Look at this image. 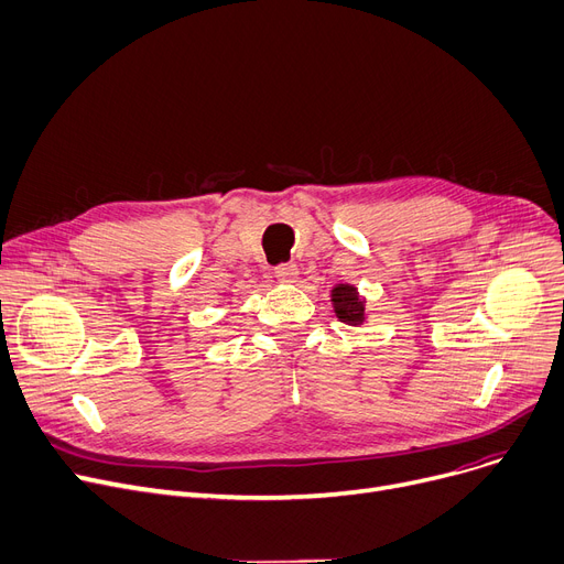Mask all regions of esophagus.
<instances>
[{"instance_id":"34e87169","label":"esophagus","mask_w":564,"mask_h":564,"mask_svg":"<svg viewBox=\"0 0 564 564\" xmlns=\"http://www.w3.org/2000/svg\"><path fill=\"white\" fill-rule=\"evenodd\" d=\"M275 278H278L280 282H286V284H291V282H296V278H299V265H296V263H293V261L275 265Z\"/></svg>"}]
</instances>
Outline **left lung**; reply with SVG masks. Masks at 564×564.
<instances>
[{
  "label": "left lung",
  "instance_id": "left-lung-1",
  "mask_svg": "<svg viewBox=\"0 0 564 564\" xmlns=\"http://www.w3.org/2000/svg\"><path fill=\"white\" fill-rule=\"evenodd\" d=\"M330 301L339 321L348 326H362L365 324V301L358 296V289L354 284H337L330 291Z\"/></svg>",
  "mask_w": 564,
  "mask_h": 564
}]
</instances>
